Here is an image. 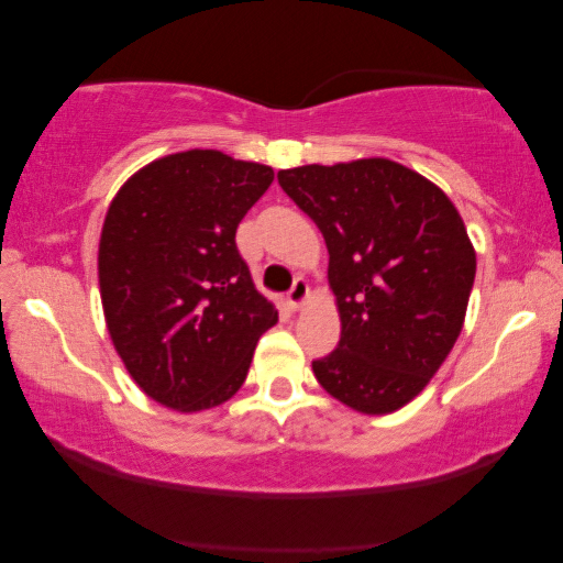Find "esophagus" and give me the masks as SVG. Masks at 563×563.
<instances>
[{"instance_id":"obj_1","label":"esophagus","mask_w":563,"mask_h":563,"mask_svg":"<svg viewBox=\"0 0 563 563\" xmlns=\"http://www.w3.org/2000/svg\"><path fill=\"white\" fill-rule=\"evenodd\" d=\"M307 299H310V284H307L305 279H297L295 284H291L287 302L291 310H302V307L307 305Z\"/></svg>"}]
</instances>
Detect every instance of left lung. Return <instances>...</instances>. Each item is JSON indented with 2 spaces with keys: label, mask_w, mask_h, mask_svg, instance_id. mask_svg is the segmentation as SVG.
Wrapping results in <instances>:
<instances>
[{
  "label": "left lung",
  "mask_w": 563,
  "mask_h": 563,
  "mask_svg": "<svg viewBox=\"0 0 563 563\" xmlns=\"http://www.w3.org/2000/svg\"><path fill=\"white\" fill-rule=\"evenodd\" d=\"M328 245L341 341L312 361L351 410L389 415L420 395L464 328L476 251L449 195L389 158L282 168Z\"/></svg>",
  "instance_id": "8db88e82"
}]
</instances>
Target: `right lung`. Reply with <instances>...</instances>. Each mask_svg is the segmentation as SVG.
Listing matches in <instances>:
<instances>
[{"instance_id":"right-lung-1","label":"right lung","mask_w":563,"mask_h":563,"mask_svg":"<svg viewBox=\"0 0 563 563\" xmlns=\"http://www.w3.org/2000/svg\"><path fill=\"white\" fill-rule=\"evenodd\" d=\"M272 181V166L191 148L137 168L110 202L97 256L104 322L153 402H228L279 320L235 249L238 222Z\"/></svg>"}]
</instances>
